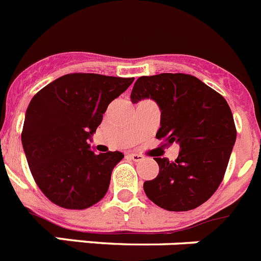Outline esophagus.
I'll list each match as a JSON object with an SVG mask.
<instances>
[{
	"label": "esophagus",
	"mask_w": 261,
	"mask_h": 261,
	"mask_svg": "<svg viewBox=\"0 0 261 261\" xmlns=\"http://www.w3.org/2000/svg\"><path fill=\"white\" fill-rule=\"evenodd\" d=\"M128 156L132 159V161H135V162H141V161H144V158H145L144 155H141V154H137V153H130Z\"/></svg>",
	"instance_id": "esophagus-1"
}]
</instances>
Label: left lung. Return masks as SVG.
<instances>
[{"instance_id":"1","label":"left lung","mask_w":261,"mask_h":261,"mask_svg":"<svg viewBox=\"0 0 261 261\" xmlns=\"http://www.w3.org/2000/svg\"><path fill=\"white\" fill-rule=\"evenodd\" d=\"M150 98L161 110L155 137L165 146H180L174 162L155 158L159 174L144 183L154 204L187 212L204 204L220 187L237 140L231 110L221 94L184 73L144 75L136 81L130 99Z\"/></svg>"}]
</instances>
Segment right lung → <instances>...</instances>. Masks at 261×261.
<instances>
[{"instance_id": "add662e5", "label": "right lung", "mask_w": 261, "mask_h": 261, "mask_svg": "<svg viewBox=\"0 0 261 261\" xmlns=\"http://www.w3.org/2000/svg\"><path fill=\"white\" fill-rule=\"evenodd\" d=\"M135 78L71 73L36 93L26 111L22 145L31 174L53 204L86 209L105 197L120 151L95 154L89 138Z\"/></svg>"}]
</instances>
